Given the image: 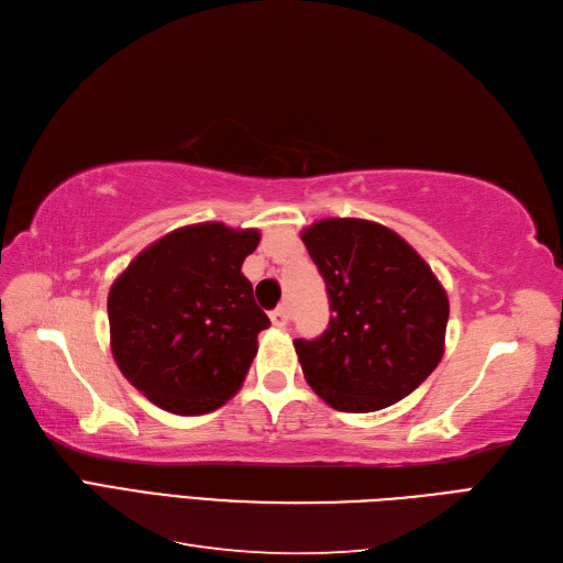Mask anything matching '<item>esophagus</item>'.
I'll list each match as a JSON object with an SVG mask.
<instances>
[{
    "instance_id": "esophagus-1",
    "label": "esophagus",
    "mask_w": 563,
    "mask_h": 563,
    "mask_svg": "<svg viewBox=\"0 0 563 563\" xmlns=\"http://www.w3.org/2000/svg\"><path fill=\"white\" fill-rule=\"evenodd\" d=\"M288 319H291V312H288L286 305H279L277 310H272V312H269V321L275 323L277 329H284L286 323H288Z\"/></svg>"
}]
</instances>
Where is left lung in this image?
Here are the masks:
<instances>
[{
    "instance_id": "left-lung-1",
    "label": "left lung",
    "mask_w": 563,
    "mask_h": 563,
    "mask_svg": "<svg viewBox=\"0 0 563 563\" xmlns=\"http://www.w3.org/2000/svg\"><path fill=\"white\" fill-rule=\"evenodd\" d=\"M327 282L329 329L294 345L305 380L335 411L397 404L444 356L449 296L397 232L362 218H323L302 234Z\"/></svg>"
}]
</instances>
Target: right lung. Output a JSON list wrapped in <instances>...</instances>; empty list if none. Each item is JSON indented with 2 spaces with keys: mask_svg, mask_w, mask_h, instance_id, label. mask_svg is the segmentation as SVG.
<instances>
[{
  "mask_svg": "<svg viewBox=\"0 0 563 563\" xmlns=\"http://www.w3.org/2000/svg\"><path fill=\"white\" fill-rule=\"evenodd\" d=\"M258 230L187 225L141 251L108 296L112 356L159 408L201 416L242 387L269 327L242 263Z\"/></svg>",
  "mask_w": 563,
  "mask_h": 563,
  "instance_id": "obj_1",
  "label": "right lung"
}]
</instances>
